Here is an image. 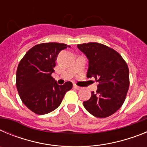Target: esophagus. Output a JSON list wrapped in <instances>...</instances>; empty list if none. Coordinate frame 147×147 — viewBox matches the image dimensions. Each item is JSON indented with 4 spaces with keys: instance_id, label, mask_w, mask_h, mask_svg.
<instances>
[{
    "instance_id": "1",
    "label": "esophagus",
    "mask_w": 147,
    "mask_h": 147,
    "mask_svg": "<svg viewBox=\"0 0 147 147\" xmlns=\"http://www.w3.org/2000/svg\"><path fill=\"white\" fill-rule=\"evenodd\" d=\"M74 88H76V90H80V89H81V88H80V87L77 86V85H75V84H74Z\"/></svg>"
}]
</instances>
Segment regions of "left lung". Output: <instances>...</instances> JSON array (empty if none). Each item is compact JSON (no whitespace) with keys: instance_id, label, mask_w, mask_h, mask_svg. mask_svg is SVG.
<instances>
[{"instance_id":"left-lung-1","label":"left lung","mask_w":147,"mask_h":147,"mask_svg":"<svg viewBox=\"0 0 147 147\" xmlns=\"http://www.w3.org/2000/svg\"><path fill=\"white\" fill-rule=\"evenodd\" d=\"M77 47L89 60L87 77L98 82L96 92L83 102L84 107L96 117H108L124 102L129 85L128 66L117 51L103 44L88 42Z\"/></svg>"}]
</instances>
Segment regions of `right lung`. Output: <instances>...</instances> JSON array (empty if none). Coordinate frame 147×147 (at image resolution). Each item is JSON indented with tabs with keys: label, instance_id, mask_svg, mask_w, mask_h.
Wrapping results in <instances>:
<instances>
[{
	"label": "right lung",
	"instance_id": "obj_1",
	"mask_svg": "<svg viewBox=\"0 0 147 147\" xmlns=\"http://www.w3.org/2000/svg\"><path fill=\"white\" fill-rule=\"evenodd\" d=\"M69 45L46 42L28 50L18 65L16 86L24 105L34 113L44 115L57 108L73 84L59 85L51 76L59 53Z\"/></svg>",
	"mask_w": 147,
	"mask_h": 147
}]
</instances>
